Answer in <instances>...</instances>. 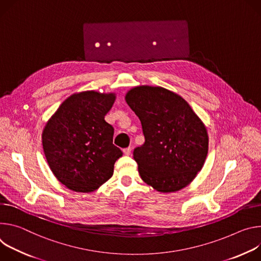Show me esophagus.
<instances>
[{
    "label": "esophagus",
    "instance_id": "obj_1",
    "mask_svg": "<svg viewBox=\"0 0 261 261\" xmlns=\"http://www.w3.org/2000/svg\"><path fill=\"white\" fill-rule=\"evenodd\" d=\"M123 153H124L125 155H130V153H132V148H130V147L125 148V149L123 150Z\"/></svg>",
    "mask_w": 261,
    "mask_h": 261
}]
</instances>
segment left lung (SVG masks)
Returning <instances> with one entry per match:
<instances>
[{"instance_id":"left-lung-1","label":"left lung","mask_w":261,"mask_h":261,"mask_svg":"<svg viewBox=\"0 0 261 261\" xmlns=\"http://www.w3.org/2000/svg\"><path fill=\"white\" fill-rule=\"evenodd\" d=\"M125 100L145 137V143L134 150L143 181L161 193L190 185L208 152L204 123L180 95L163 87H134Z\"/></svg>"}]
</instances>
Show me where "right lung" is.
<instances>
[{
	"label": "right lung",
	"mask_w": 261,
	"mask_h": 261,
	"mask_svg": "<svg viewBox=\"0 0 261 261\" xmlns=\"http://www.w3.org/2000/svg\"><path fill=\"white\" fill-rule=\"evenodd\" d=\"M115 93L94 90L66 98L46 122L42 146L56 178L71 191L89 193L108 181L122 151L113 144L114 128L105 116Z\"/></svg>",
	"instance_id": "obj_1"
}]
</instances>
